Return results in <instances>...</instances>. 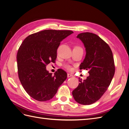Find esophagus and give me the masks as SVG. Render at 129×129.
<instances>
[{"instance_id": "1", "label": "esophagus", "mask_w": 129, "mask_h": 129, "mask_svg": "<svg viewBox=\"0 0 129 129\" xmlns=\"http://www.w3.org/2000/svg\"><path fill=\"white\" fill-rule=\"evenodd\" d=\"M71 76H73V75H72V74H69V73L67 74V77H71Z\"/></svg>"}]
</instances>
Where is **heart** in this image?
<instances>
[{"label": "heart", "instance_id": "1", "mask_svg": "<svg viewBox=\"0 0 129 129\" xmlns=\"http://www.w3.org/2000/svg\"><path fill=\"white\" fill-rule=\"evenodd\" d=\"M64 67L66 69H67L68 70H69V71H71V70L73 69V68H72V67H71V66H70V65H68V64H66L64 66Z\"/></svg>", "mask_w": 129, "mask_h": 129}]
</instances>
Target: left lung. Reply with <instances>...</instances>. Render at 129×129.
<instances>
[{
  "label": "left lung",
  "mask_w": 129,
  "mask_h": 129,
  "mask_svg": "<svg viewBox=\"0 0 129 129\" xmlns=\"http://www.w3.org/2000/svg\"><path fill=\"white\" fill-rule=\"evenodd\" d=\"M82 41L86 55L80 69H89L86 80L80 79L72 94L77 103L89 105L98 101L107 91L114 77L115 66L109 46L96 34L90 32L78 34Z\"/></svg>",
  "instance_id": "obj_1"
}]
</instances>
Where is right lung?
<instances>
[{"mask_svg":"<svg viewBox=\"0 0 129 129\" xmlns=\"http://www.w3.org/2000/svg\"><path fill=\"white\" fill-rule=\"evenodd\" d=\"M73 33L69 30L46 29L30 34L23 41L17 55L19 79L27 93L39 101L52 99L67 77L58 69L54 75L46 70L54 62L61 41Z\"/></svg>","mask_w":129,"mask_h":129,"instance_id":"obj_1","label":"right lung"}]
</instances>
